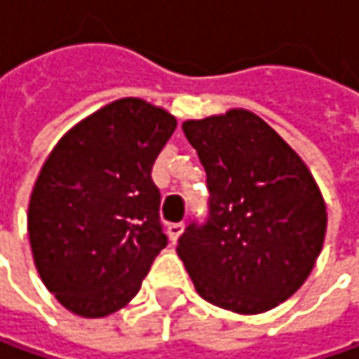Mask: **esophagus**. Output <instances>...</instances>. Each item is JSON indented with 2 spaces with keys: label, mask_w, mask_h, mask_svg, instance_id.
<instances>
[{
  "label": "esophagus",
  "mask_w": 359,
  "mask_h": 359,
  "mask_svg": "<svg viewBox=\"0 0 359 359\" xmlns=\"http://www.w3.org/2000/svg\"><path fill=\"white\" fill-rule=\"evenodd\" d=\"M182 229H184V225L182 223H170V225L166 226V233H168V239L172 243L179 241L180 233H182Z\"/></svg>",
  "instance_id": "obj_1"
}]
</instances>
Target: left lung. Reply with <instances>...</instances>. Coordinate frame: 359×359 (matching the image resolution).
<instances>
[{
	"mask_svg": "<svg viewBox=\"0 0 359 359\" xmlns=\"http://www.w3.org/2000/svg\"><path fill=\"white\" fill-rule=\"evenodd\" d=\"M207 172L209 219L177 253L209 304L263 313L289 299L320 257L327 212L302 156L245 108L182 122Z\"/></svg>",
	"mask_w": 359,
	"mask_h": 359,
	"instance_id": "8db88e82",
	"label": "left lung"
}]
</instances>
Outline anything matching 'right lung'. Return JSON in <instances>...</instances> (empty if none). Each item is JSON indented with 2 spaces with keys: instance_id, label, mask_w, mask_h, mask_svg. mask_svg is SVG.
I'll return each instance as SVG.
<instances>
[{
  "instance_id": "right-lung-1",
  "label": "right lung",
  "mask_w": 359,
  "mask_h": 359,
  "mask_svg": "<svg viewBox=\"0 0 359 359\" xmlns=\"http://www.w3.org/2000/svg\"><path fill=\"white\" fill-rule=\"evenodd\" d=\"M177 118L140 98L110 102L64 134L29 196L27 235L43 285L80 318L133 302L166 247L152 164Z\"/></svg>"
}]
</instances>
